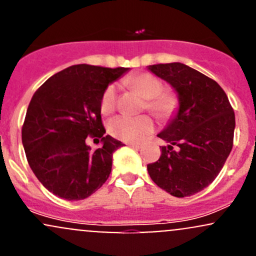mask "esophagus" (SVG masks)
<instances>
[{
  "mask_svg": "<svg viewBox=\"0 0 256 256\" xmlns=\"http://www.w3.org/2000/svg\"><path fill=\"white\" fill-rule=\"evenodd\" d=\"M128 146L132 147V148H136V150L141 148V144H128Z\"/></svg>",
  "mask_w": 256,
  "mask_h": 256,
  "instance_id": "1",
  "label": "esophagus"
}]
</instances>
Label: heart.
<instances>
[{"instance_id": "b5f03b06", "label": "heart", "mask_w": 256, "mask_h": 256, "mask_svg": "<svg viewBox=\"0 0 256 256\" xmlns=\"http://www.w3.org/2000/svg\"><path fill=\"white\" fill-rule=\"evenodd\" d=\"M130 87L136 88L147 99L146 106L158 118H168L176 112L178 99L176 94L164 92L163 83L154 74H136L124 80ZM118 88L115 84H109L100 96L102 114L109 115L116 109ZM154 130V122L147 115L128 116L120 115L109 122V132L115 138L125 142H138L150 135Z\"/></svg>"}]
</instances>
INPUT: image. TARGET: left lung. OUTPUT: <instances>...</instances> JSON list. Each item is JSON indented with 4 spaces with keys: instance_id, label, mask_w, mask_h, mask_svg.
<instances>
[{
    "instance_id": "left-lung-1",
    "label": "left lung",
    "mask_w": 256,
    "mask_h": 256,
    "mask_svg": "<svg viewBox=\"0 0 256 256\" xmlns=\"http://www.w3.org/2000/svg\"><path fill=\"white\" fill-rule=\"evenodd\" d=\"M147 68L172 86L179 104L157 135L168 144L162 146L160 160L148 164L147 170L170 195L192 196L208 186L224 166L233 147L234 112L216 80L186 64H160Z\"/></svg>"
}]
</instances>
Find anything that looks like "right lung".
Wrapping results in <instances>:
<instances>
[{"mask_svg":"<svg viewBox=\"0 0 256 256\" xmlns=\"http://www.w3.org/2000/svg\"><path fill=\"white\" fill-rule=\"evenodd\" d=\"M128 70L74 64L54 74L34 93L22 142L33 173L54 195L83 200L109 178L112 153L124 144L104 135L100 96ZM92 134L102 138L96 151L85 144Z\"/></svg>","mask_w":256,"mask_h":256,"instance_id":"add662e5","label":"right lung"}]
</instances>
